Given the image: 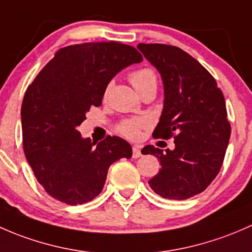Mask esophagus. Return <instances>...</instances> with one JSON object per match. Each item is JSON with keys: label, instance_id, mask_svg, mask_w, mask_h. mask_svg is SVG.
<instances>
[{"label": "esophagus", "instance_id": "esophagus-1", "mask_svg": "<svg viewBox=\"0 0 252 252\" xmlns=\"http://www.w3.org/2000/svg\"><path fill=\"white\" fill-rule=\"evenodd\" d=\"M141 155H142L141 147H139V145H133V152H132V157H133L134 159H137V158H139Z\"/></svg>", "mask_w": 252, "mask_h": 252}]
</instances>
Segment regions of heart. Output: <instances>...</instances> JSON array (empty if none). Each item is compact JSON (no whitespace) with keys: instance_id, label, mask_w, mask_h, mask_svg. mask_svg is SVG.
<instances>
[{"instance_id":"obj_1","label":"heart","mask_w":252,"mask_h":252,"mask_svg":"<svg viewBox=\"0 0 252 252\" xmlns=\"http://www.w3.org/2000/svg\"><path fill=\"white\" fill-rule=\"evenodd\" d=\"M129 81H131L132 86L136 88V91L139 94L144 92L145 90H149V88H157V75L149 68L134 70L129 75ZM111 86H113V82H109L104 91L105 95H108ZM147 126V119H133V120H127L125 123L121 124L120 131L121 133L125 134L128 138L138 139L141 137V129Z\"/></svg>"}]
</instances>
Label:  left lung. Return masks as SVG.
Returning a JSON list of instances; mask_svg holds the SVG:
<instances>
[{
	"label": "left lung",
	"instance_id": "1",
	"mask_svg": "<svg viewBox=\"0 0 252 252\" xmlns=\"http://www.w3.org/2000/svg\"><path fill=\"white\" fill-rule=\"evenodd\" d=\"M137 48L164 85V109L153 136H175L173 150L142 149L161 164L148 183L162 198L184 200L204 191L220 172L230 137L224 97L212 75L181 48L159 43Z\"/></svg>",
	"mask_w": 252,
	"mask_h": 252
}]
</instances>
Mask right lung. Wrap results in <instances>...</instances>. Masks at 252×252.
<instances>
[{"label": "right lung", "instance_id": "add662e5", "mask_svg": "<svg viewBox=\"0 0 252 252\" xmlns=\"http://www.w3.org/2000/svg\"><path fill=\"white\" fill-rule=\"evenodd\" d=\"M139 52L120 42H93L59 49L25 92L22 105L23 145L38 183L68 205L100 194L109 166L129 159L125 139L84 138L77 127L91 107L102 104L105 87L121 70L141 63Z\"/></svg>", "mask_w": 252, "mask_h": 252}]
</instances>
